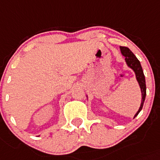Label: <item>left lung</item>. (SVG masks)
<instances>
[{
  "label": "left lung",
  "instance_id": "8db88e82",
  "mask_svg": "<svg viewBox=\"0 0 160 160\" xmlns=\"http://www.w3.org/2000/svg\"><path fill=\"white\" fill-rule=\"evenodd\" d=\"M121 52L123 54V56L125 57V61L126 63L129 65L130 68H132L134 70L136 73V77H137V80L138 81L140 87L141 89V93H142V101H141V107L140 109L136 114L135 118L138 115L141 110H142L143 105H144V100H145V96H146V83H145V77H144V72H143L142 67H141L140 61L137 58V57L133 54L132 51L129 50L128 47L125 46H120Z\"/></svg>",
  "mask_w": 160,
  "mask_h": 160
}]
</instances>
